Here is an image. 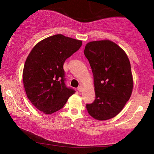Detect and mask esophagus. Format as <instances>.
<instances>
[{
    "mask_svg": "<svg viewBox=\"0 0 154 154\" xmlns=\"http://www.w3.org/2000/svg\"><path fill=\"white\" fill-rule=\"evenodd\" d=\"M77 90H78V91H79V92H82V91H83V88L82 86H79V87H78Z\"/></svg>",
    "mask_w": 154,
    "mask_h": 154,
    "instance_id": "1",
    "label": "esophagus"
}]
</instances>
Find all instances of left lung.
Segmentation results:
<instances>
[{"label":"left lung","instance_id":"left-lung-1","mask_svg":"<svg viewBox=\"0 0 154 154\" xmlns=\"http://www.w3.org/2000/svg\"><path fill=\"white\" fill-rule=\"evenodd\" d=\"M84 54L94 76L96 98L87 104L88 113L97 120L116 116L132 94L133 79L126 52L109 40L86 44Z\"/></svg>","mask_w":154,"mask_h":154}]
</instances>
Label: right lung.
<instances>
[{"instance_id": "add662e5", "label": "right lung", "mask_w": 154, "mask_h": 154, "mask_svg": "<svg viewBox=\"0 0 154 154\" xmlns=\"http://www.w3.org/2000/svg\"><path fill=\"white\" fill-rule=\"evenodd\" d=\"M82 41L55 35L34 47L23 70V82L27 97L35 107L51 114L63 107L75 91L65 84L63 65L81 48Z\"/></svg>"}]
</instances>
